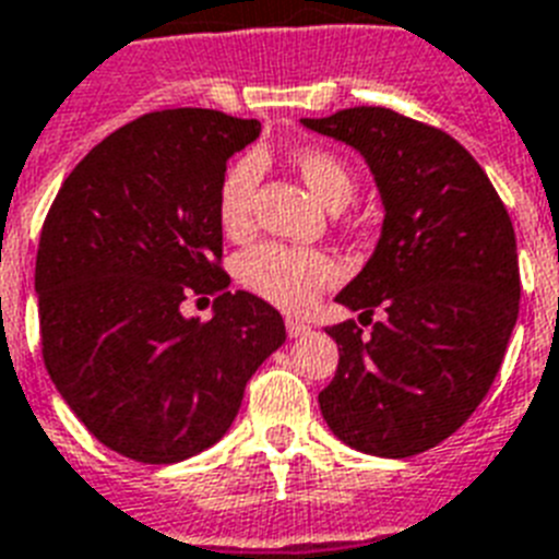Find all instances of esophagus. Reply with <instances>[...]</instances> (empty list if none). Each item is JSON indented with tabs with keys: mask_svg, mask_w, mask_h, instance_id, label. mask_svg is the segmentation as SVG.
Instances as JSON below:
<instances>
[{
	"mask_svg": "<svg viewBox=\"0 0 559 559\" xmlns=\"http://www.w3.org/2000/svg\"><path fill=\"white\" fill-rule=\"evenodd\" d=\"M287 333H289V338H301V335L310 333V324H307V321H298V319H287Z\"/></svg>",
	"mask_w": 559,
	"mask_h": 559,
	"instance_id": "esophagus-1",
	"label": "esophagus"
}]
</instances>
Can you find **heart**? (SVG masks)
<instances>
[{"label":"heart","instance_id":"b5f03b06","mask_svg":"<svg viewBox=\"0 0 559 559\" xmlns=\"http://www.w3.org/2000/svg\"><path fill=\"white\" fill-rule=\"evenodd\" d=\"M293 166L310 192L324 206L344 209L356 198V175L333 148L304 146L293 152ZM261 160L243 154L221 177L217 186V221L226 235L243 238L252 229L255 189ZM238 278L247 289L272 301L281 310L301 312L316 304L324 289L342 278V270L321 249H295L287 243H258L238 258Z\"/></svg>","mask_w":559,"mask_h":559}]
</instances>
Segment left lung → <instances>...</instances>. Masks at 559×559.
<instances>
[{
  "mask_svg": "<svg viewBox=\"0 0 559 559\" xmlns=\"http://www.w3.org/2000/svg\"><path fill=\"white\" fill-rule=\"evenodd\" d=\"M304 126L365 154L382 192L373 258L335 301L382 309L370 335L326 326L338 344L324 421L356 451L405 460L448 439L500 373L520 312L516 238L483 166L442 129L382 106Z\"/></svg>",
  "mask_w": 559,
  "mask_h": 559,
  "instance_id": "left-lung-1",
  "label": "left lung"
}]
</instances>
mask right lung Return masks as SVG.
<instances>
[{
	"instance_id": "1",
	"label": "right lung",
	"mask_w": 559,
	"mask_h": 559,
	"mask_svg": "<svg viewBox=\"0 0 559 559\" xmlns=\"http://www.w3.org/2000/svg\"><path fill=\"white\" fill-rule=\"evenodd\" d=\"M258 120L166 108L91 148L53 198L36 252L39 342L59 396L94 439L171 465L224 437L287 330L221 266L217 186ZM216 295L201 325L179 307Z\"/></svg>"
}]
</instances>
